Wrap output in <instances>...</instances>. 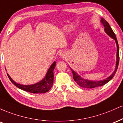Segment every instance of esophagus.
I'll use <instances>...</instances> for the list:
<instances>
[{
	"label": "esophagus",
	"instance_id": "1",
	"mask_svg": "<svg viewBox=\"0 0 123 123\" xmlns=\"http://www.w3.org/2000/svg\"><path fill=\"white\" fill-rule=\"evenodd\" d=\"M59 56H60V57H61V58L64 59L66 57V52H61L60 53V54H59Z\"/></svg>",
	"mask_w": 123,
	"mask_h": 123
}]
</instances>
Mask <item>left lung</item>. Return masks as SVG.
<instances>
[{"mask_svg":"<svg viewBox=\"0 0 123 123\" xmlns=\"http://www.w3.org/2000/svg\"><path fill=\"white\" fill-rule=\"evenodd\" d=\"M101 23L103 25L104 27V30L105 32L108 34L109 37H111L112 38H113V40H115V42H116V46H117V52H116V66H115V69L113 72V73L110 76H108V78H106V79H103V80H89V79H84L83 78H82L74 70H73L70 67L72 73L73 74V78L74 79V80L75 82L77 83L79 86H80V87H84V88H87V89H92V88H94L97 87H99V86H103L106 84V83H108V82H109L110 80L113 78V76H115V74L116 73V71L117 70L118 68V65H119V44H118L116 36L115 35V34L114 33L113 30L112 29L109 24L107 22V21L106 20H105L104 19L101 18Z\"/></svg>","mask_w":123,"mask_h":123,"instance_id":"obj_1","label":"left lung"}]
</instances>
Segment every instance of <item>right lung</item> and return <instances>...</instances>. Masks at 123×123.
Here are the masks:
<instances>
[{
  "mask_svg": "<svg viewBox=\"0 0 123 123\" xmlns=\"http://www.w3.org/2000/svg\"><path fill=\"white\" fill-rule=\"evenodd\" d=\"M56 66V62H54L48 70L44 78L37 83L33 85H25L17 83L7 74L8 78L11 82L19 89L31 93H45L51 89L53 83V70Z\"/></svg>",
  "mask_w": 123,
  "mask_h": 123,
  "instance_id": "obj_1",
  "label": "right lung"
}]
</instances>
